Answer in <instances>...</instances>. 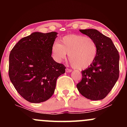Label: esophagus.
Listing matches in <instances>:
<instances>
[{"instance_id":"34e87169","label":"esophagus","mask_w":127,"mask_h":127,"mask_svg":"<svg viewBox=\"0 0 127 127\" xmlns=\"http://www.w3.org/2000/svg\"><path fill=\"white\" fill-rule=\"evenodd\" d=\"M71 71H72V70L70 69H69V68H66V72H71Z\"/></svg>"}]
</instances>
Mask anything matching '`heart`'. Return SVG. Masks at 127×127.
<instances>
[{"label": "heart", "mask_w": 127, "mask_h": 127, "mask_svg": "<svg viewBox=\"0 0 127 127\" xmlns=\"http://www.w3.org/2000/svg\"><path fill=\"white\" fill-rule=\"evenodd\" d=\"M98 52L96 41L80 34L66 35L61 39L60 44L55 42L52 48V56L56 61H63L69 53L72 64L77 69L89 67L96 58Z\"/></svg>", "instance_id": "obj_1"}]
</instances>
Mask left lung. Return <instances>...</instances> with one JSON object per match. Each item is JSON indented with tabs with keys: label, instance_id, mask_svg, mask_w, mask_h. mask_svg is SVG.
Instances as JSON below:
<instances>
[{
	"label": "left lung",
	"instance_id": "obj_1",
	"mask_svg": "<svg viewBox=\"0 0 127 127\" xmlns=\"http://www.w3.org/2000/svg\"><path fill=\"white\" fill-rule=\"evenodd\" d=\"M92 37L98 47L94 62L82 72V79L77 84L82 95L91 100L103 99L116 84L119 76V54L112 40L96 29H80Z\"/></svg>",
	"mask_w": 127,
	"mask_h": 127
}]
</instances>
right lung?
<instances>
[{
    "label": "right lung",
    "instance_id": "obj_1",
    "mask_svg": "<svg viewBox=\"0 0 127 127\" xmlns=\"http://www.w3.org/2000/svg\"><path fill=\"white\" fill-rule=\"evenodd\" d=\"M57 32H39L20 40L9 56L8 75L18 93L31 103L45 101L54 93L64 64L52 57Z\"/></svg>",
    "mask_w": 127,
    "mask_h": 127
}]
</instances>
